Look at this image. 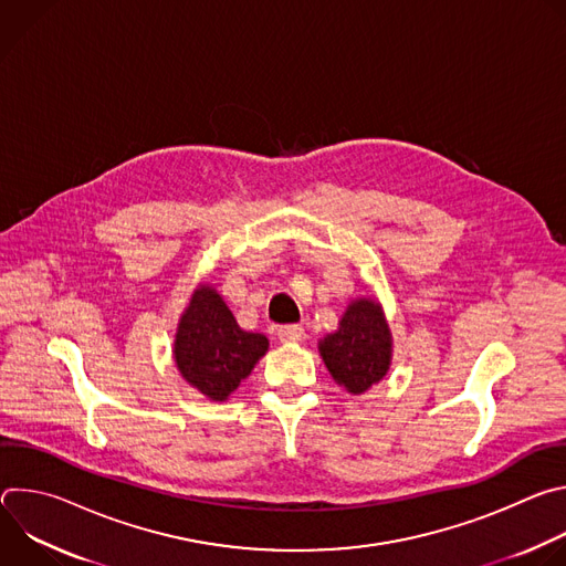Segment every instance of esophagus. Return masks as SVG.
<instances>
[{
    "mask_svg": "<svg viewBox=\"0 0 566 566\" xmlns=\"http://www.w3.org/2000/svg\"><path fill=\"white\" fill-rule=\"evenodd\" d=\"M277 336L284 343H300V340H304L306 334H304V327H300V325H284L277 329Z\"/></svg>",
    "mask_w": 566,
    "mask_h": 566,
    "instance_id": "esophagus-1",
    "label": "esophagus"
}]
</instances>
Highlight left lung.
<instances>
[{
	"label": "left lung",
	"instance_id": "left-lung-1",
	"mask_svg": "<svg viewBox=\"0 0 566 566\" xmlns=\"http://www.w3.org/2000/svg\"><path fill=\"white\" fill-rule=\"evenodd\" d=\"M317 352L345 391L360 396L378 385L387 376L394 354L382 304L374 295L354 297L338 319V329L319 338Z\"/></svg>",
	"mask_w": 566,
	"mask_h": 566
}]
</instances>
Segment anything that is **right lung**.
Wrapping results in <instances>:
<instances>
[{"instance_id": "add662e5", "label": "right lung", "mask_w": 566, "mask_h": 566, "mask_svg": "<svg viewBox=\"0 0 566 566\" xmlns=\"http://www.w3.org/2000/svg\"><path fill=\"white\" fill-rule=\"evenodd\" d=\"M266 352L269 338L241 329L212 284L195 286L179 315L172 345L175 365L188 385L206 398L223 402L251 376Z\"/></svg>"}]
</instances>
